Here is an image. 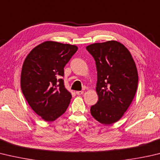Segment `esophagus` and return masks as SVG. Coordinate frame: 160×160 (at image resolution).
<instances>
[{
  "mask_svg": "<svg viewBox=\"0 0 160 160\" xmlns=\"http://www.w3.org/2000/svg\"><path fill=\"white\" fill-rule=\"evenodd\" d=\"M83 93H84L83 91H77L76 92V94H78V95H82Z\"/></svg>",
  "mask_w": 160,
  "mask_h": 160,
  "instance_id": "obj_1",
  "label": "esophagus"
}]
</instances>
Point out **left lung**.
Instances as JSON below:
<instances>
[{"label": "left lung", "mask_w": 160, "mask_h": 160, "mask_svg": "<svg viewBox=\"0 0 160 160\" xmlns=\"http://www.w3.org/2000/svg\"><path fill=\"white\" fill-rule=\"evenodd\" d=\"M94 57L97 71V103L90 112L98 122H118L132 103L138 86V72L132 54L115 40L87 46Z\"/></svg>", "instance_id": "obj_1"}]
</instances>
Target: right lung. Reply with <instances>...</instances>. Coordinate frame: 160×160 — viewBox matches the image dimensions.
<instances>
[{"label": "right lung", "mask_w": 160, "mask_h": 160, "mask_svg": "<svg viewBox=\"0 0 160 160\" xmlns=\"http://www.w3.org/2000/svg\"><path fill=\"white\" fill-rule=\"evenodd\" d=\"M77 50L75 45L46 41L34 48L23 63L22 93L33 111L45 121H54L68 108L72 96L61 77Z\"/></svg>", "instance_id": "add662e5"}]
</instances>
